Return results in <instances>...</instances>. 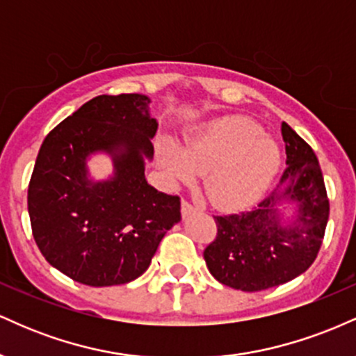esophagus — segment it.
<instances>
[{"mask_svg": "<svg viewBox=\"0 0 356 356\" xmlns=\"http://www.w3.org/2000/svg\"><path fill=\"white\" fill-rule=\"evenodd\" d=\"M181 211H182V218L186 219V218H189L191 214H194V212H195V207L192 206V204L187 202V201H184V202H182Z\"/></svg>", "mask_w": 356, "mask_h": 356, "instance_id": "esophagus-1", "label": "esophagus"}]
</instances>
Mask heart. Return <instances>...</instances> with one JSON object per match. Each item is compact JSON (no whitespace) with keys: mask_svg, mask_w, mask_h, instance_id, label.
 I'll use <instances>...</instances> for the list:
<instances>
[{"mask_svg":"<svg viewBox=\"0 0 356 356\" xmlns=\"http://www.w3.org/2000/svg\"><path fill=\"white\" fill-rule=\"evenodd\" d=\"M159 162L172 181L191 182L204 174V191L220 209L256 201L277 174L280 147L249 118L212 122L181 150L172 142L159 147Z\"/></svg>","mask_w":356,"mask_h":356,"instance_id":"obj_1","label":"heart"}]
</instances>
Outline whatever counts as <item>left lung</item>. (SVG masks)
I'll use <instances>...</instances> for the list:
<instances>
[{
  "mask_svg": "<svg viewBox=\"0 0 356 356\" xmlns=\"http://www.w3.org/2000/svg\"><path fill=\"white\" fill-rule=\"evenodd\" d=\"M286 169L276 189L252 209L214 216L218 236L204 249L207 269L219 283L241 291H261L295 280L320 251L330 202L313 149L286 122L281 124ZM295 203L284 221L279 206Z\"/></svg>",
  "mask_w": 356,
  "mask_h": 356,
  "instance_id": "1",
  "label": "left lung"
}]
</instances>
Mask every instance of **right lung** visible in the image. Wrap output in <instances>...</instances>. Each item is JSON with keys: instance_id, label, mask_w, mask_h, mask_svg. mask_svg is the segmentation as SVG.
<instances>
[{"instance_id": "right-lung-1", "label": "right lung", "mask_w": 356, "mask_h": 356, "mask_svg": "<svg viewBox=\"0 0 356 356\" xmlns=\"http://www.w3.org/2000/svg\"><path fill=\"white\" fill-rule=\"evenodd\" d=\"M140 93L100 95L48 134L28 186L36 246L58 271L88 286L125 284L144 275L165 232L181 220V199L154 189L157 122ZM113 157L107 181L88 177L90 154Z\"/></svg>"}]
</instances>
